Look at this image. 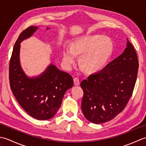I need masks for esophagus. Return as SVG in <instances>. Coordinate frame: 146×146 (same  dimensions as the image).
I'll return each instance as SVG.
<instances>
[{
  "instance_id": "esophagus-1",
  "label": "esophagus",
  "mask_w": 146,
  "mask_h": 146,
  "mask_svg": "<svg viewBox=\"0 0 146 146\" xmlns=\"http://www.w3.org/2000/svg\"><path fill=\"white\" fill-rule=\"evenodd\" d=\"M73 81H74V84L75 85H80V80L78 78V77H75L73 78Z\"/></svg>"
}]
</instances>
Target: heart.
<instances>
[{"mask_svg": "<svg viewBox=\"0 0 146 146\" xmlns=\"http://www.w3.org/2000/svg\"><path fill=\"white\" fill-rule=\"evenodd\" d=\"M113 44L108 37L90 35L77 38L73 45L64 46L63 61L67 68L73 66L77 54H81L80 61L89 72L102 69L112 53Z\"/></svg>", "mask_w": 146, "mask_h": 146, "instance_id": "b5f03b06", "label": "heart"}]
</instances>
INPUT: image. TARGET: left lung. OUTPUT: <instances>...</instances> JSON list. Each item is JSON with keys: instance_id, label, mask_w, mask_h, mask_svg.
I'll list each match as a JSON object with an SVG mask.
<instances>
[{"instance_id": "left-lung-1", "label": "left lung", "mask_w": 146, "mask_h": 146, "mask_svg": "<svg viewBox=\"0 0 146 146\" xmlns=\"http://www.w3.org/2000/svg\"><path fill=\"white\" fill-rule=\"evenodd\" d=\"M127 46L119 57L80 83L83 91L82 110L90 122L98 124L112 120L131 97L139 61L134 46L129 41Z\"/></svg>"}]
</instances>
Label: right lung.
<instances>
[{"instance_id":"1","label":"right lung","mask_w":146,"mask_h":146,"mask_svg":"<svg viewBox=\"0 0 146 146\" xmlns=\"http://www.w3.org/2000/svg\"><path fill=\"white\" fill-rule=\"evenodd\" d=\"M38 29L29 26L15 42L9 62V83L18 103L29 115L38 120H48L56 113L65 92L73 85L69 73L51 64L41 75L28 78L19 63L20 42L32 36Z\"/></svg>"}]
</instances>
